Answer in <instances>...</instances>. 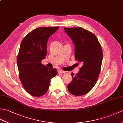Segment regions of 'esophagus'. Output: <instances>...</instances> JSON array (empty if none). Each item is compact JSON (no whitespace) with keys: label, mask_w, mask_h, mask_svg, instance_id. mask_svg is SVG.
Listing matches in <instances>:
<instances>
[{"label":"esophagus","mask_w":123,"mask_h":123,"mask_svg":"<svg viewBox=\"0 0 123 123\" xmlns=\"http://www.w3.org/2000/svg\"><path fill=\"white\" fill-rule=\"evenodd\" d=\"M64 73H66V71H64L63 70H58V74H64Z\"/></svg>","instance_id":"1"}]
</instances>
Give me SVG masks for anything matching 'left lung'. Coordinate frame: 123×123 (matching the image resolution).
<instances>
[{
	"label": "left lung",
	"mask_w": 123,
	"mask_h": 123,
	"mask_svg": "<svg viewBox=\"0 0 123 123\" xmlns=\"http://www.w3.org/2000/svg\"><path fill=\"white\" fill-rule=\"evenodd\" d=\"M64 31L74 44L75 60L82 65L76 74H71L73 79L68 89L75 96L84 95L95 86L100 74L101 46L96 36L84 28H64Z\"/></svg>",
	"instance_id": "obj_1"
}]
</instances>
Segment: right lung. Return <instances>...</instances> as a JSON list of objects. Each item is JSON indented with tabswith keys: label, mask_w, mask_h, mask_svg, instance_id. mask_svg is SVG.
Listing matches in <instances>:
<instances>
[{
	"label": "right lung",
	"mask_w": 123,
	"mask_h": 123,
	"mask_svg": "<svg viewBox=\"0 0 123 123\" xmlns=\"http://www.w3.org/2000/svg\"><path fill=\"white\" fill-rule=\"evenodd\" d=\"M56 27H40L29 33L23 38L18 52L17 64L20 80L27 92L40 97L48 91L51 79L57 74L56 69L42 64L47 54V43L59 29Z\"/></svg>",
	"instance_id": "obj_1"
}]
</instances>
